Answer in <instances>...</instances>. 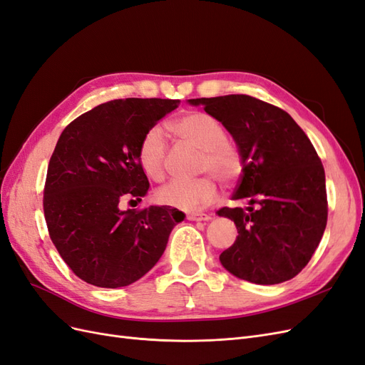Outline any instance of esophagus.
<instances>
[{"mask_svg": "<svg viewBox=\"0 0 365 365\" xmlns=\"http://www.w3.org/2000/svg\"><path fill=\"white\" fill-rule=\"evenodd\" d=\"M186 218H188V220H191V222H210L212 217L207 215V214H190Z\"/></svg>", "mask_w": 365, "mask_h": 365, "instance_id": "obj_1", "label": "esophagus"}]
</instances>
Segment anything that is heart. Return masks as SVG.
Listing matches in <instances>:
<instances>
[{
    "label": "heart",
    "instance_id": "heart-1",
    "mask_svg": "<svg viewBox=\"0 0 365 365\" xmlns=\"http://www.w3.org/2000/svg\"><path fill=\"white\" fill-rule=\"evenodd\" d=\"M173 131L183 142L202 151L199 174H206L195 180H173L155 192L160 205L182 211H199L211 205L218 194L215 179L223 185H231L240 179L243 158L237 145L226 139L225 125L205 111L186 113L171 123ZM168 145L163 130L151 127L145 131L138 147V160L150 179L160 182L166 173Z\"/></svg>",
    "mask_w": 365,
    "mask_h": 365
}]
</instances>
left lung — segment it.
Returning <instances> with one entry per match:
<instances>
[{
  "label": "left lung",
  "mask_w": 365,
  "mask_h": 365,
  "mask_svg": "<svg viewBox=\"0 0 365 365\" xmlns=\"http://www.w3.org/2000/svg\"><path fill=\"white\" fill-rule=\"evenodd\" d=\"M220 120L243 158L232 199L222 207L237 226V240L220 254L232 275L278 284L306 267L327 225L326 174L314 145L284 110L247 95L190 99Z\"/></svg>",
  "instance_id": "left-lung-1"
}]
</instances>
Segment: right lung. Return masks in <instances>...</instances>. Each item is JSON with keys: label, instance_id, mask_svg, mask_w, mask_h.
<instances>
[{"label": "right lung", "instance_id": "right-lung-1", "mask_svg": "<svg viewBox=\"0 0 365 365\" xmlns=\"http://www.w3.org/2000/svg\"><path fill=\"white\" fill-rule=\"evenodd\" d=\"M179 103L114 99L81 114L59 136L47 168L44 217L59 255L86 283L116 289L138 281L183 220L170 206L119 210L123 199L140 202L148 192L139 142Z\"/></svg>", "mask_w": 365, "mask_h": 365}]
</instances>
